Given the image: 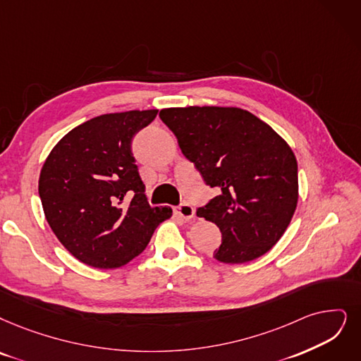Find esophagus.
<instances>
[{
  "mask_svg": "<svg viewBox=\"0 0 361 361\" xmlns=\"http://www.w3.org/2000/svg\"><path fill=\"white\" fill-rule=\"evenodd\" d=\"M175 212H176V214H179L180 218H183V219H192L194 218V213H195L194 207L191 204H188V203H182L180 206L176 207Z\"/></svg>",
  "mask_w": 361,
  "mask_h": 361,
  "instance_id": "34e87169",
  "label": "esophagus"
}]
</instances>
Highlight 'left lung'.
I'll list each match as a JSON object with an SVG mask.
<instances>
[{
  "label": "left lung",
  "instance_id": "8db88e82",
  "mask_svg": "<svg viewBox=\"0 0 361 361\" xmlns=\"http://www.w3.org/2000/svg\"><path fill=\"white\" fill-rule=\"evenodd\" d=\"M160 118L204 182L219 191L197 210L222 233L213 257L244 264L265 255L296 210L298 163L292 148L267 123L240 108H167Z\"/></svg>",
  "mask_w": 361,
  "mask_h": 361
}]
</instances>
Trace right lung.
Segmentation results:
<instances>
[{
    "mask_svg": "<svg viewBox=\"0 0 361 361\" xmlns=\"http://www.w3.org/2000/svg\"><path fill=\"white\" fill-rule=\"evenodd\" d=\"M158 109L104 114L65 135L41 169L38 192L63 247L94 268H118L145 250L170 207H151L136 160L135 135Z\"/></svg>",
    "mask_w": 361,
    "mask_h": 361,
    "instance_id": "right-lung-1",
    "label": "right lung"
}]
</instances>
